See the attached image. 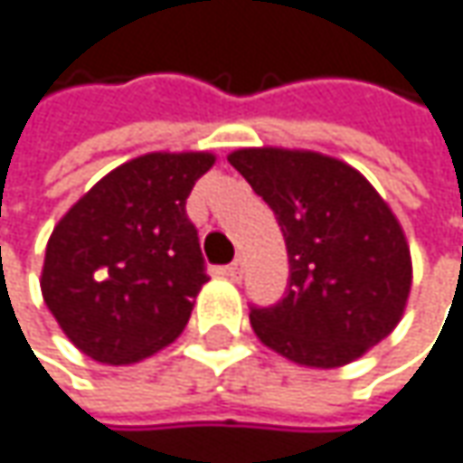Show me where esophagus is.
<instances>
[{"mask_svg": "<svg viewBox=\"0 0 463 463\" xmlns=\"http://www.w3.org/2000/svg\"><path fill=\"white\" fill-rule=\"evenodd\" d=\"M231 280H241V275H243V261L241 259H235L232 264H228L225 269H222Z\"/></svg>", "mask_w": 463, "mask_h": 463, "instance_id": "1", "label": "esophagus"}]
</instances>
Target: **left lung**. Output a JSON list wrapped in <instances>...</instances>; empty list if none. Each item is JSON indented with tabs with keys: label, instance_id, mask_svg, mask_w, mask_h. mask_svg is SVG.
Instances as JSON below:
<instances>
[{
	"label": "left lung",
	"instance_id": "obj_1",
	"mask_svg": "<svg viewBox=\"0 0 463 463\" xmlns=\"http://www.w3.org/2000/svg\"><path fill=\"white\" fill-rule=\"evenodd\" d=\"M228 162L269 204L286 238V298L251 309L257 338L288 362L333 369L388 338L411 293V251L359 170L307 149H235Z\"/></svg>",
	"mask_w": 463,
	"mask_h": 463
}]
</instances>
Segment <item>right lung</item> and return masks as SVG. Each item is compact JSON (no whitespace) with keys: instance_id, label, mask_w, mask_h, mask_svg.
<instances>
[{"instance_id":"1","label":"right lung","mask_w":463,"mask_h":463,"mask_svg":"<svg viewBox=\"0 0 463 463\" xmlns=\"http://www.w3.org/2000/svg\"><path fill=\"white\" fill-rule=\"evenodd\" d=\"M212 165V151L141 154L107 173L54 225L42 296L78 351L120 367L183 333L206 283L185 199Z\"/></svg>"}]
</instances>
